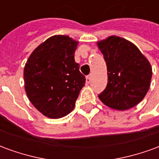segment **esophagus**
Segmentation results:
<instances>
[{
  "mask_svg": "<svg viewBox=\"0 0 159 159\" xmlns=\"http://www.w3.org/2000/svg\"><path fill=\"white\" fill-rule=\"evenodd\" d=\"M91 77H92V76H91V75H89V76H87V77H86L87 83H91Z\"/></svg>",
  "mask_w": 159,
  "mask_h": 159,
  "instance_id": "34e87169",
  "label": "esophagus"
}]
</instances>
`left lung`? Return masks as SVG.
<instances>
[{
  "instance_id": "left-lung-1",
  "label": "left lung",
  "mask_w": 159,
  "mask_h": 159,
  "mask_svg": "<svg viewBox=\"0 0 159 159\" xmlns=\"http://www.w3.org/2000/svg\"><path fill=\"white\" fill-rule=\"evenodd\" d=\"M107 63L108 83L100 100L106 106L124 111L135 107L150 88L152 67L136 46L118 36L98 42Z\"/></svg>"
}]
</instances>
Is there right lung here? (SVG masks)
I'll return each mask as SVG.
<instances>
[{
    "mask_svg": "<svg viewBox=\"0 0 159 159\" xmlns=\"http://www.w3.org/2000/svg\"><path fill=\"white\" fill-rule=\"evenodd\" d=\"M77 43L67 36H53L38 46L26 62V94L46 117L59 118L69 114L85 84L86 78L74 59Z\"/></svg>",
    "mask_w": 159,
    "mask_h": 159,
    "instance_id": "1",
    "label": "right lung"
}]
</instances>
